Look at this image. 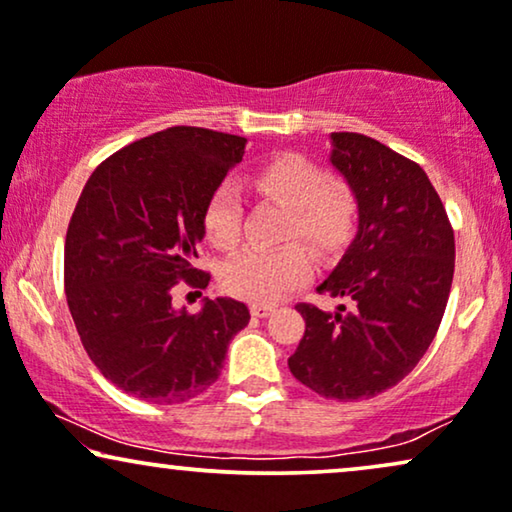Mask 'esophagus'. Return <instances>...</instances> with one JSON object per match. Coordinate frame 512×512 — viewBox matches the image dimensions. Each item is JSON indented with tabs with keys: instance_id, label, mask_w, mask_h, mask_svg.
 <instances>
[{
	"instance_id": "esophagus-1",
	"label": "esophagus",
	"mask_w": 512,
	"mask_h": 512,
	"mask_svg": "<svg viewBox=\"0 0 512 512\" xmlns=\"http://www.w3.org/2000/svg\"><path fill=\"white\" fill-rule=\"evenodd\" d=\"M275 311V306H268V304H251V315L254 318H268L270 313Z\"/></svg>"
}]
</instances>
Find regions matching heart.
<instances>
[{
    "mask_svg": "<svg viewBox=\"0 0 512 512\" xmlns=\"http://www.w3.org/2000/svg\"><path fill=\"white\" fill-rule=\"evenodd\" d=\"M256 187L292 208L287 237H301L318 251H332L349 239L356 220V197L349 185L327 180L304 156H280L254 175ZM242 197L232 182H223L208 199L206 235L220 249H230L242 235ZM311 275V258L299 244L285 249H242L227 258L220 273L223 287L254 304H275L289 289Z\"/></svg>",
    "mask_w": 512,
    "mask_h": 512,
    "instance_id": "heart-1",
    "label": "heart"
}]
</instances>
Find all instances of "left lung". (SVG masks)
Returning a JSON list of instances; mask_svg holds the SVG:
<instances>
[{
	"instance_id": "1",
	"label": "left lung",
	"mask_w": 512,
	"mask_h": 512,
	"mask_svg": "<svg viewBox=\"0 0 512 512\" xmlns=\"http://www.w3.org/2000/svg\"><path fill=\"white\" fill-rule=\"evenodd\" d=\"M330 144L332 168L356 197L358 230L318 294L351 308L296 306L306 332L289 370L325 399H372L430 349L449 301L456 242L418 163L358 132H332Z\"/></svg>"
}]
</instances>
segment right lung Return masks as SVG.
I'll use <instances>...</instances> for the list:
<instances>
[{
    "instance_id": "obj_1",
    "label": "right lung",
    "mask_w": 512,
    "mask_h": 512,
    "mask_svg": "<svg viewBox=\"0 0 512 512\" xmlns=\"http://www.w3.org/2000/svg\"><path fill=\"white\" fill-rule=\"evenodd\" d=\"M246 140L206 128L154 132L109 156L87 180L63 249V280L87 356L125 394L182 403L220 377L227 344L249 325L242 301L173 306V287H206L192 266L211 194Z\"/></svg>"
}]
</instances>
